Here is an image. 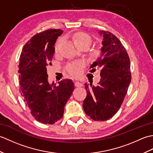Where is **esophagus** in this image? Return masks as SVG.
Segmentation results:
<instances>
[{
    "instance_id": "esophagus-1",
    "label": "esophagus",
    "mask_w": 153,
    "mask_h": 153,
    "mask_svg": "<svg viewBox=\"0 0 153 153\" xmlns=\"http://www.w3.org/2000/svg\"><path fill=\"white\" fill-rule=\"evenodd\" d=\"M74 85L76 87H82L83 86V84L79 82H76L74 83Z\"/></svg>"
}]
</instances>
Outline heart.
I'll return each mask as SVG.
<instances>
[{"mask_svg": "<svg viewBox=\"0 0 153 153\" xmlns=\"http://www.w3.org/2000/svg\"><path fill=\"white\" fill-rule=\"evenodd\" d=\"M72 40L74 45L79 48V49H87L92 43V38L89 34L85 32H77L74 33L72 36ZM62 39H60L54 46V52L57 53L59 51L60 45L62 43ZM89 54L93 58H99L102 55V49L100 47H95L90 50ZM84 64L82 62H76L68 64L66 70L71 76L74 77L79 76L82 71V68Z\"/></svg>", "mask_w": 153, "mask_h": 153, "instance_id": "1", "label": "heart"}]
</instances>
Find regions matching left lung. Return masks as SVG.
I'll list each match as a JSON object with an SVG mask.
<instances>
[{
    "label": "left lung",
    "mask_w": 153,
    "mask_h": 153,
    "mask_svg": "<svg viewBox=\"0 0 153 153\" xmlns=\"http://www.w3.org/2000/svg\"><path fill=\"white\" fill-rule=\"evenodd\" d=\"M99 32L103 35L102 55L91 68H100V81L96 87L85 83L87 97L83 108L93 120L105 121L120 109L128 92L131 74L128 54L118 37L110 31Z\"/></svg>",
    "instance_id": "left-lung-1"
}]
</instances>
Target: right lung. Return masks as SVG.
I'll return each mask as SVG.
<instances>
[{"label":"right lung","instance_id":"right-lung-1","mask_svg":"<svg viewBox=\"0 0 153 153\" xmlns=\"http://www.w3.org/2000/svg\"><path fill=\"white\" fill-rule=\"evenodd\" d=\"M61 30L51 29L35 34L25 44L19 56V92L31 115L39 122L53 124L63 117L64 106L71 95V79L56 83L48 82L47 67L52 58Z\"/></svg>","mask_w":153,"mask_h":153}]
</instances>
